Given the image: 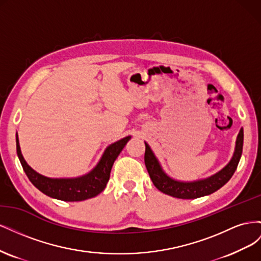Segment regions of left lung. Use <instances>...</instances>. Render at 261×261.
<instances>
[{
	"instance_id": "1",
	"label": "left lung",
	"mask_w": 261,
	"mask_h": 261,
	"mask_svg": "<svg viewBox=\"0 0 261 261\" xmlns=\"http://www.w3.org/2000/svg\"><path fill=\"white\" fill-rule=\"evenodd\" d=\"M243 141L244 130L241 128L238 138L235 141L234 152L228 162L223 169H221L215 174L201 179L196 180H178L169 176L161 167V163L153 153L152 149L145 141L146 152H145V164L148 173L151 178L153 185L160 192L170 195L175 198L180 199H195L210 195L217 192L223 185H225L233 176L234 172L238 168L243 152Z\"/></svg>"
}]
</instances>
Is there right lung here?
I'll use <instances>...</instances> for the list:
<instances>
[{
	"instance_id": "obj_1",
	"label": "right lung",
	"mask_w": 261,
	"mask_h": 261,
	"mask_svg": "<svg viewBox=\"0 0 261 261\" xmlns=\"http://www.w3.org/2000/svg\"><path fill=\"white\" fill-rule=\"evenodd\" d=\"M130 138L132 136H126L108 146L96 167L87 174L77 177L53 178L36 172L23 159L17 134L16 149L23 171L39 191L51 198L63 201H82L96 197L106 188L113 163Z\"/></svg>"
}]
</instances>
